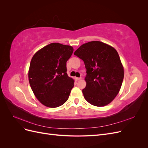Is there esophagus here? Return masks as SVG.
Listing matches in <instances>:
<instances>
[{
    "label": "esophagus",
    "instance_id": "esophagus-1",
    "mask_svg": "<svg viewBox=\"0 0 148 148\" xmlns=\"http://www.w3.org/2000/svg\"><path fill=\"white\" fill-rule=\"evenodd\" d=\"M82 79V78H75V79L76 80H77V81H79V80H80V79Z\"/></svg>",
    "mask_w": 148,
    "mask_h": 148
}]
</instances>
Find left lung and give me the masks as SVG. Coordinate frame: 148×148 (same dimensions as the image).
Wrapping results in <instances>:
<instances>
[{
  "instance_id": "8db88e82",
  "label": "left lung",
  "mask_w": 148,
  "mask_h": 148,
  "mask_svg": "<svg viewBox=\"0 0 148 148\" xmlns=\"http://www.w3.org/2000/svg\"><path fill=\"white\" fill-rule=\"evenodd\" d=\"M74 55L84 62L86 69V86L82 90L84 99L97 107L109 104L118 95L124 77L117 51L95 41L83 44Z\"/></svg>"
}]
</instances>
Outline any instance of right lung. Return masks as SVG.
<instances>
[{
    "label": "right lung",
    "instance_id": "1",
    "mask_svg": "<svg viewBox=\"0 0 148 148\" xmlns=\"http://www.w3.org/2000/svg\"><path fill=\"white\" fill-rule=\"evenodd\" d=\"M73 47L51 43L40 49L31 59L28 78L32 91L45 106L59 107L68 100L74 80L66 73V61Z\"/></svg>",
    "mask_w": 148,
    "mask_h": 148
}]
</instances>
